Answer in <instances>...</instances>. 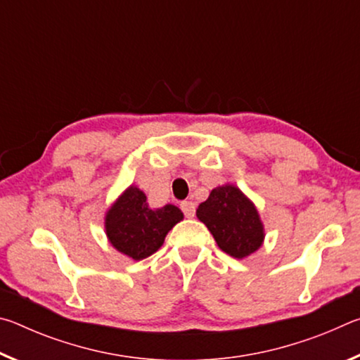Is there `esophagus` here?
<instances>
[{"label":"esophagus","mask_w":360,"mask_h":360,"mask_svg":"<svg viewBox=\"0 0 360 360\" xmlns=\"http://www.w3.org/2000/svg\"><path fill=\"white\" fill-rule=\"evenodd\" d=\"M181 210L184 212L186 217H193L195 216V203L193 202H182Z\"/></svg>","instance_id":"34e87169"}]
</instances>
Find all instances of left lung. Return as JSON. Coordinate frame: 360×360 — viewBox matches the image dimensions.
Instances as JSON below:
<instances>
[{
  "instance_id": "8db88e82",
  "label": "left lung",
  "mask_w": 360,
  "mask_h": 360,
  "mask_svg": "<svg viewBox=\"0 0 360 360\" xmlns=\"http://www.w3.org/2000/svg\"><path fill=\"white\" fill-rule=\"evenodd\" d=\"M197 217L214 236L217 246L235 259L252 254L264 241V225L257 210L235 186L212 188L198 206Z\"/></svg>"
}]
</instances>
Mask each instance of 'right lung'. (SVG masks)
Here are the masks:
<instances>
[{
  "mask_svg": "<svg viewBox=\"0 0 360 360\" xmlns=\"http://www.w3.org/2000/svg\"><path fill=\"white\" fill-rule=\"evenodd\" d=\"M182 217L181 210L174 205L150 210L146 195L139 188L130 187L108 211L106 233L117 251L141 260L163 245L168 231Z\"/></svg>",
  "mask_w": 360,
  "mask_h": 360,
  "instance_id": "add662e5",
  "label": "right lung"
}]
</instances>
